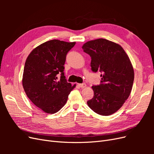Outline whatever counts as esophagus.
Here are the masks:
<instances>
[{
	"mask_svg": "<svg viewBox=\"0 0 154 154\" xmlns=\"http://www.w3.org/2000/svg\"><path fill=\"white\" fill-rule=\"evenodd\" d=\"M78 86L80 87L81 88H85V87H86L87 85L85 84V83H79Z\"/></svg>",
	"mask_w": 154,
	"mask_h": 154,
	"instance_id": "esophagus-1",
	"label": "esophagus"
}]
</instances>
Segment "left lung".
I'll use <instances>...</instances> for the list:
<instances>
[{"instance_id":"obj_1","label":"left lung","mask_w":154,"mask_h":154,"mask_svg":"<svg viewBox=\"0 0 154 154\" xmlns=\"http://www.w3.org/2000/svg\"><path fill=\"white\" fill-rule=\"evenodd\" d=\"M91 57V70L101 74V83L92 86L94 97L87 105L96 113L109 116L122 106L131 92L134 72L122 47L104 38L88 41L82 46Z\"/></svg>"}]
</instances>
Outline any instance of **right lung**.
<instances>
[{
  "mask_svg": "<svg viewBox=\"0 0 154 154\" xmlns=\"http://www.w3.org/2000/svg\"><path fill=\"white\" fill-rule=\"evenodd\" d=\"M75 44L51 40L35 48L26 59L23 87L32 103L44 112H58L76 86L67 82L63 72L66 55Z\"/></svg>",
  "mask_w": 154,
  "mask_h": 154,
  "instance_id": "obj_1",
  "label": "right lung"
}]
</instances>
